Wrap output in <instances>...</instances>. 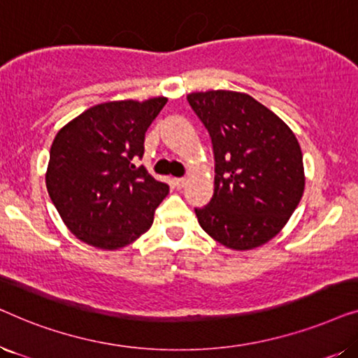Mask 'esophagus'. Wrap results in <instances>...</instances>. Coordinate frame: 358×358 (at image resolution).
<instances>
[{"label": "esophagus", "instance_id": "esophagus-1", "mask_svg": "<svg viewBox=\"0 0 358 358\" xmlns=\"http://www.w3.org/2000/svg\"><path fill=\"white\" fill-rule=\"evenodd\" d=\"M173 182H174V185H176V187H178V189H182L184 185H185V182H187V179H185V178H176V179L173 180Z\"/></svg>", "mask_w": 358, "mask_h": 358}]
</instances>
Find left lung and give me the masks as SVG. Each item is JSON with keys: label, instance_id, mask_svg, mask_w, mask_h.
I'll return each mask as SVG.
<instances>
[{"label": "left lung", "instance_id": "1", "mask_svg": "<svg viewBox=\"0 0 358 358\" xmlns=\"http://www.w3.org/2000/svg\"><path fill=\"white\" fill-rule=\"evenodd\" d=\"M187 101L208 131L215 159L213 197L195 208L200 227L229 249L261 246L285 227L305 189L295 134L243 92H192Z\"/></svg>", "mask_w": 358, "mask_h": 358}]
</instances>
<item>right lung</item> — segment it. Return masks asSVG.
Instances as JSON below:
<instances>
[{
  "instance_id": "obj_1",
  "label": "right lung",
  "mask_w": 358,
  "mask_h": 358,
  "mask_svg": "<svg viewBox=\"0 0 358 358\" xmlns=\"http://www.w3.org/2000/svg\"><path fill=\"white\" fill-rule=\"evenodd\" d=\"M168 99L97 104L63 127L53 140L47 190L68 229L99 249H119L153 224L169 185L136 161L145 131Z\"/></svg>"
}]
</instances>
